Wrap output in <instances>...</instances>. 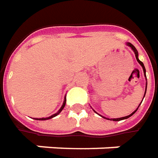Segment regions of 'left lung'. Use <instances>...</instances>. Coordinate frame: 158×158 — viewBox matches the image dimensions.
Returning <instances> with one entry per match:
<instances>
[{
  "label": "left lung",
  "instance_id": "left-lung-1",
  "mask_svg": "<svg viewBox=\"0 0 158 158\" xmlns=\"http://www.w3.org/2000/svg\"><path fill=\"white\" fill-rule=\"evenodd\" d=\"M127 44H128V45L129 47H131V48H132V50H133L134 52H135V57H136V60H137L139 64H140L142 65V67H143V69L144 75H145V77H146V74H145V73H146V70H145V67H144L143 63L142 62V61H140V60H139V58H138V52H137V50H136V49H135V47L134 46L133 44H131L130 43H128ZM146 89H147V84H146ZM145 94H146V91H145ZM145 94H144V96H145ZM136 110H137V109H136ZM136 110H135V111H134L133 113L131 114H129V115H128V116L122 117V118H116V119H112V120H113V121H114V122H118V121H122V120H124V119H127V118H128V117H130V116H131V115H133L134 114H135V113L136 112ZM104 118H105V117H104Z\"/></svg>",
  "mask_w": 158,
  "mask_h": 158
}]
</instances>
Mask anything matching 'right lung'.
<instances>
[{"label":"right lung","mask_w":158,"mask_h":158,"mask_svg":"<svg viewBox=\"0 0 158 158\" xmlns=\"http://www.w3.org/2000/svg\"><path fill=\"white\" fill-rule=\"evenodd\" d=\"M65 102H66V99L64 98V103H63V105L62 106H61V108L59 109V111L57 112V114H53V115H52V116H50V117H48V118H40V119H35V120H47V119H51V118H52V117H55L56 115H57L60 112L62 111L63 110V108L64 107V106H65Z\"/></svg>","instance_id":"add662e5"}]
</instances>
